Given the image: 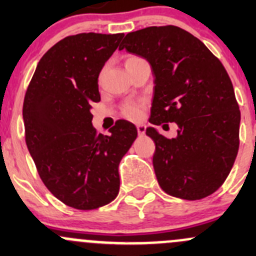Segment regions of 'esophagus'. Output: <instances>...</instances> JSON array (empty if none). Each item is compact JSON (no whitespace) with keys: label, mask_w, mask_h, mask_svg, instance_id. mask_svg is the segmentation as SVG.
Masks as SVG:
<instances>
[{"label":"esophagus","mask_w":256,"mask_h":256,"mask_svg":"<svg viewBox=\"0 0 256 256\" xmlns=\"http://www.w3.org/2000/svg\"><path fill=\"white\" fill-rule=\"evenodd\" d=\"M136 128H138V135H144V134L146 132V126L142 125V124H140V125H138V126H136Z\"/></svg>","instance_id":"34e87169"}]
</instances>
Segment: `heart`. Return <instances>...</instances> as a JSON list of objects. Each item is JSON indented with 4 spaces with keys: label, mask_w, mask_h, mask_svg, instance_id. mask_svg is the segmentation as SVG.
Segmentation results:
<instances>
[{
    "label": "heart",
    "mask_w": 256,
    "mask_h": 256,
    "mask_svg": "<svg viewBox=\"0 0 256 256\" xmlns=\"http://www.w3.org/2000/svg\"><path fill=\"white\" fill-rule=\"evenodd\" d=\"M135 58V56H132ZM144 102L140 100H128L121 106V114L130 120H140L144 115Z\"/></svg>",
    "instance_id": "heart-1"
}]
</instances>
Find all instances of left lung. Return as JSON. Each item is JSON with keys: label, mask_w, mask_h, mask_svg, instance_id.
<instances>
[{"label": "left lung", "mask_w": 256, "mask_h": 256, "mask_svg": "<svg viewBox=\"0 0 256 256\" xmlns=\"http://www.w3.org/2000/svg\"><path fill=\"white\" fill-rule=\"evenodd\" d=\"M151 64L154 92L150 122H176L177 138L146 130L156 144L154 168L167 194L197 200L228 177L239 150L240 110L233 84L218 58L176 26L128 33L121 49Z\"/></svg>", "instance_id": "8db88e82"}]
</instances>
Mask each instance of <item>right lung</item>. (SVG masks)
<instances>
[{"mask_svg": "<svg viewBox=\"0 0 256 256\" xmlns=\"http://www.w3.org/2000/svg\"><path fill=\"white\" fill-rule=\"evenodd\" d=\"M122 37L79 33L59 40L42 56L24 95L26 144L38 174L54 197L80 210L115 200L118 164L138 138L126 120L116 121L110 135L92 125L99 73Z\"/></svg>", "mask_w": 256, "mask_h": 256, "instance_id": "add662e5", "label": "right lung"}]
</instances>
